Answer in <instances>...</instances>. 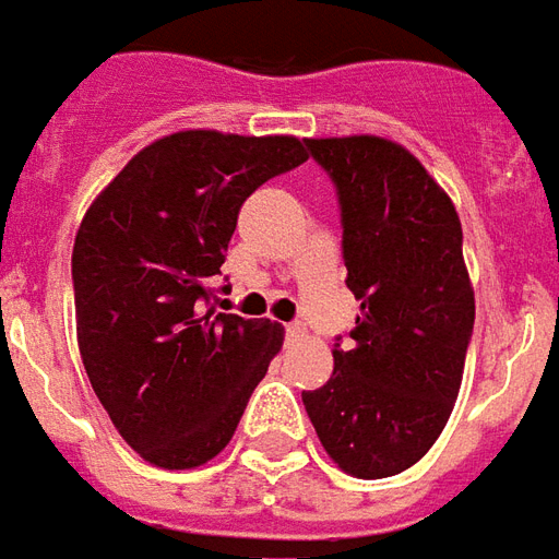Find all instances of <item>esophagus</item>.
I'll use <instances>...</instances> for the list:
<instances>
[{"label":"esophagus","instance_id":"1","mask_svg":"<svg viewBox=\"0 0 559 559\" xmlns=\"http://www.w3.org/2000/svg\"><path fill=\"white\" fill-rule=\"evenodd\" d=\"M286 331H288V336H292V340H304V331H307V328H304L300 322H295V324H288Z\"/></svg>","mask_w":559,"mask_h":559}]
</instances>
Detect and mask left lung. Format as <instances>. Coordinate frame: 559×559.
<instances>
[{"label": "left lung", "mask_w": 559, "mask_h": 559, "mask_svg": "<svg viewBox=\"0 0 559 559\" xmlns=\"http://www.w3.org/2000/svg\"><path fill=\"white\" fill-rule=\"evenodd\" d=\"M343 210L346 286L361 300L334 373L304 391L328 457L355 478H388L425 457L461 391L476 292L449 192L397 141L307 138Z\"/></svg>", "instance_id": "left-lung-1"}]
</instances>
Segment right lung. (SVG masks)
I'll return each instance as SVG.
<instances>
[{"label":"right lung","instance_id":"add662e5","mask_svg":"<svg viewBox=\"0 0 559 559\" xmlns=\"http://www.w3.org/2000/svg\"><path fill=\"white\" fill-rule=\"evenodd\" d=\"M295 134L183 129L110 180L74 237L78 349L105 413L146 463L195 469L231 442L286 328L204 310L237 213L307 162Z\"/></svg>","mask_w":559,"mask_h":559}]
</instances>
